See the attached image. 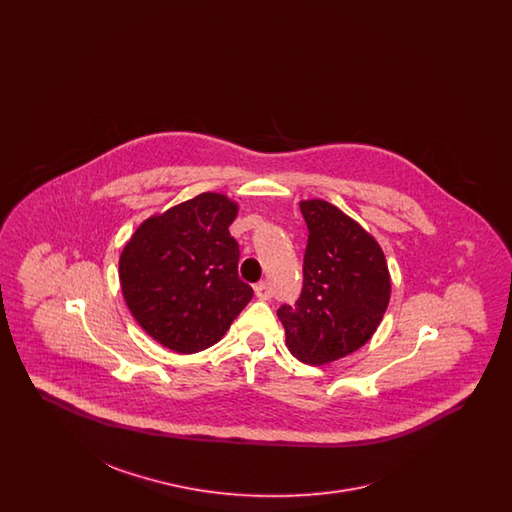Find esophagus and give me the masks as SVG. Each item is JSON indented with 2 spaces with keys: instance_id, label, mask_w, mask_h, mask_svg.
I'll use <instances>...</instances> for the list:
<instances>
[{
  "instance_id": "obj_1",
  "label": "esophagus",
  "mask_w": 512,
  "mask_h": 512,
  "mask_svg": "<svg viewBox=\"0 0 512 512\" xmlns=\"http://www.w3.org/2000/svg\"><path fill=\"white\" fill-rule=\"evenodd\" d=\"M253 290H255V295H257L259 299H270V297H272V290H270V286H268L267 282L255 284Z\"/></svg>"
}]
</instances>
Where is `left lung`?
Wrapping results in <instances>:
<instances>
[{
    "label": "left lung",
    "instance_id": "8db88e82",
    "mask_svg": "<svg viewBox=\"0 0 512 512\" xmlns=\"http://www.w3.org/2000/svg\"><path fill=\"white\" fill-rule=\"evenodd\" d=\"M309 228L303 290L278 318L293 357L326 365L372 338L390 303L386 257L365 228L324 199L299 203Z\"/></svg>",
    "mask_w": 512,
    "mask_h": 512
}]
</instances>
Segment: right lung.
Wrapping results in <instances>:
<instances>
[{
    "label": "right lung",
    "mask_w": 512,
    "mask_h": 512,
    "mask_svg": "<svg viewBox=\"0 0 512 512\" xmlns=\"http://www.w3.org/2000/svg\"><path fill=\"white\" fill-rule=\"evenodd\" d=\"M236 215L238 203L205 192L144 220L122 249L124 301L171 351L215 345L253 297L238 276L240 247L228 230Z\"/></svg>",
    "instance_id": "add662e5"
}]
</instances>
